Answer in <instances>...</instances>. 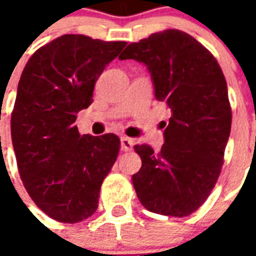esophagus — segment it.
<instances>
[{
  "instance_id": "34e87169",
  "label": "esophagus",
  "mask_w": 256,
  "mask_h": 256,
  "mask_svg": "<svg viewBox=\"0 0 256 256\" xmlns=\"http://www.w3.org/2000/svg\"><path fill=\"white\" fill-rule=\"evenodd\" d=\"M133 140L128 138V137H122L120 138V148H122V150H124V152H128V150H130L132 148H133Z\"/></svg>"
}]
</instances>
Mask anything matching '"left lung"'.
<instances>
[{
    "label": "left lung",
    "instance_id": "1",
    "mask_svg": "<svg viewBox=\"0 0 256 256\" xmlns=\"http://www.w3.org/2000/svg\"><path fill=\"white\" fill-rule=\"evenodd\" d=\"M146 66L156 100L170 108L159 152L136 145L142 166L133 185L145 208L186 216L206 202L224 163L232 126L228 86L220 64L193 36L164 30L130 44L119 56Z\"/></svg>",
    "mask_w": 256,
    "mask_h": 256
}]
</instances>
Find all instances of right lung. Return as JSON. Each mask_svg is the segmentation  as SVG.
Instances as JSON below:
<instances>
[{
	"instance_id": "add662e5",
	"label": "right lung",
	"mask_w": 256,
	"mask_h": 256,
	"mask_svg": "<svg viewBox=\"0 0 256 256\" xmlns=\"http://www.w3.org/2000/svg\"><path fill=\"white\" fill-rule=\"evenodd\" d=\"M124 46L66 34L40 48L22 72L10 118L18 168L32 202L58 222L76 224L94 214L101 184L116 160L118 136H80L75 120Z\"/></svg>"
}]
</instances>
